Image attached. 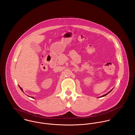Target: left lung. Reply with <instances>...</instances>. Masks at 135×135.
I'll return each mask as SVG.
<instances>
[{"label":"left lung","mask_w":135,"mask_h":135,"mask_svg":"<svg viewBox=\"0 0 135 135\" xmlns=\"http://www.w3.org/2000/svg\"><path fill=\"white\" fill-rule=\"evenodd\" d=\"M112 90H110L109 92H108L107 94H105V95H103V96H102L99 97V98H101V97H103L105 96H106V95H108L109 93H110V92L112 91Z\"/></svg>","instance_id":"obj_1"}]
</instances>
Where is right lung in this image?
Instances as JSON below:
<instances>
[{
    "label": "right lung",
    "instance_id": "right-lung-1",
    "mask_svg": "<svg viewBox=\"0 0 135 135\" xmlns=\"http://www.w3.org/2000/svg\"><path fill=\"white\" fill-rule=\"evenodd\" d=\"M19 86L20 88V89H21V90H22V91H23V90H22V88H21V87H20V86ZM31 97V98H33V97Z\"/></svg>",
    "mask_w": 135,
    "mask_h": 135
}]
</instances>
